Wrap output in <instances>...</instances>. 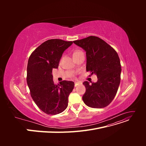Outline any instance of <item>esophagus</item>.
<instances>
[{"mask_svg":"<svg viewBox=\"0 0 146 146\" xmlns=\"http://www.w3.org/2000/svg\"><path fill=\"white\" fill-rule=\"evenodd\" d=\"M79 83H80V81H77V82H74V84H75V86H77Z\"/></svg>","mask_w":146,"mask_h":146,"instance_id":"esophagus-1","label":"esophagus"}]
</instances>
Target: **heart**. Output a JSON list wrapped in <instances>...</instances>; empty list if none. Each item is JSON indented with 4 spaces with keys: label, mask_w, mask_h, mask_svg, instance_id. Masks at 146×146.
<instances>
[{
    "label": "heart",
    "mask_w": 146,
    "mask_h": 146,
    "mask_svg": "<svg viewBox=\"0 0 146 146\" xmlns=\"http://www.w3.org/2000/svg\"><path fill=\"white\" fill-rule=\"evenodd\" d=\"M78 51H77V50H76V51H75L74 52V54H73V55H74V54H76V53H77Z\"/></svg>",
    "instance_id": "b5f03b06"
}]
</instances>
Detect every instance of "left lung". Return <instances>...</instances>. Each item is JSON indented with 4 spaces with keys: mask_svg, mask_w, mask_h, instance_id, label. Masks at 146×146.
Instances as JSON below:
<instances>
[{
    "mask_svg": "<svg viewBox=\"0 0 146 146\" xmlns=\"http://www.w3.org/2000/svg\"><path fill=\"white\" fill-rule=\"evenodd\" d=\"M73 42L86 51V71L96 74L98 78L91 85L87 81L83 83L86 88L82 97L84 103L94 108L107 107L115 97L120 84L121 65L117 53L94 36Z\"/></svg>",
    "mask_w": 146,
    "mask_h": 146,
    "instance_id": "8db88e82",
    "label": "left lung"
}]
</instances>
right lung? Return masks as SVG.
<instances>
[{
    "label": "right lung",
    "mask_w": 146,
    "mask_h": 146,
    "mask_svg": "<svg viewBox=\"0 0 146 146\" xmlns=\"http://www.w3.org/2000/svg\"><path fill=\"white\" fill-rule=\"evenodd\" d=\"M72 43L59 39H48L38 46L29 58L27 82L30 95L46 114L55 115L68 107V96L74 83L63 80L56 85L52 72L53 69L58 68L63 53Z\"/></svg>",
    "instance_id": "add662e5"
}]
</instances>
